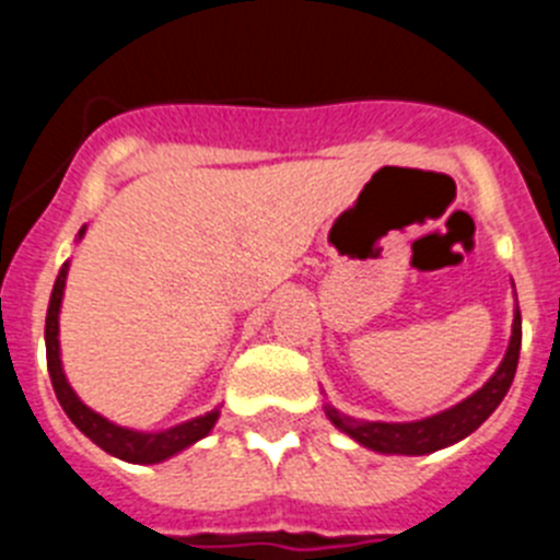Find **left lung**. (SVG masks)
I'll return each instance as SVG.
<instances>
[{
  "label": "left lung",
  "mask_w": 560,
  "mask_h": 560,
  "mask_svg": "<svg viewBox=\"0 0 560 560\" xmlns=\"http://www.w3.org/2000/svg\"><path fill=\"white\" fill-rule=\"evenodd\" d=\"M518 350H522V311L518 303L513 305V328L504 359L499 361L497 373L485 381L477 393H471L465 400L454 404V407L443 409L438 415L420 420H407V423H387V420H359L350 415L339 412L334 404L325 400V415L339 432L355 440L359 446L370 448L378 454H407V457H420V454H432L440 448H448L477 432L485 420L491 418L493 409L502 404L516 375Z\"/></svg>",
  "instance_id": "left-lung-1"
}]
</instances>
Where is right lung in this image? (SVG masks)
<instances>
[{"label":"right lung","instance_id":"right-lung-1","mask_svg":"<svg viewBox=\"0 0 560 560\" xmlns=\"http://www.w3.org/2000/svg\"><path fill=\"white\" fill-rule=\"evenodd\" d=\"M86 235V226H81L78 232V241H83ZM67 275H69V260L61 266L56 277V285H52V294H49V308H47V325H44V345H47V370L49 378H52V389H56L58 404L63 407L67 418L86 434L95 446H101L103 452L112 454L117 459H126L133 465H156L165 463V459L176 457L185 448L196 446L199 440H205L212 432V427L219 423L221 407L210 409V412L199 415V418L182 420L176 427L162 429V432H142V429H128L114 423V420L103 418L101 412H95L92 407H86L78 393L72 389V384L67 381L61 364V328H58V319H61V303H63V289H67Z\"/></svg>","mask_w":560,"mask_h":560}]
</instances>
